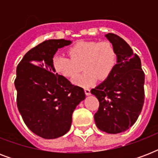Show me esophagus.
<instances>
[{"label": "esophagus", "mask_w": 158, "mask_h": 158, "mask_svg": "<svg viewBox=\"0 0 158 158\" xmlns=\"http://www.w3.org/2000/svg\"><path fill=\"white\" fill-rule=\"evenodd\" d=\"M84 93H85V94H86L87 96H88V95H90V94H91L90 89H88V88H86V89H84Z\"/></svg>", "instance_id": "esophagus-1"}]
</instances>
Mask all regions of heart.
I'll return each mask as SVG.
<instances>
[{"instance_id":"1","label":"heart","mask_w":158,"mask_h":158,"mask_svg":"<svg viewBox=\"0 0 158 158\" xmlns=\"http://www.w3.org/2000/svg\"><path fill=\"white\" fill-rule=\"evenodd\" d=\"M69 56L56 55L52 65L57 74L72 79L78 74L83 64L84 74L76 77L74 83L88 88L98 79L105 80L110 76L116 64L115 48L108 41H82L68 50Z\"/></svg>"}]
</instances>
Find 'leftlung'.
Returning a JSON list of instances; mask_svg holds the SVG:
<instances>
[{"label": "left lung", "mask_w": 158, "mask_h": 158, "mask_svg": "<svg viewBox=\"0 0 158 158\" xmlns=\"http://www.w3.org/2000/svg\"><path fill=\"white\" fill-rule=\"evenodd\" d=\"M115 48L117 63L110 76L91 90L99 101L97 127L108 134L127 130L137 120L144 102V72L130 45L114 33L106 34Z\"/></svg>", "instance_id": "left-lung-1"}]
</instances>
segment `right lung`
I'll list each match as a JSON object with an SVG mask.
<instances>
[{
	"mask_svg": "<svg viewBox=\"0 0 158 158\" xmlns=\"http://www.w3.org/2000/svg\"><path fill=\"white\" fill-rule=\"evenodd\" d=\"M70 43L64 39L44 41L28 51L16 69L19 111L28 129L47 139L69 131L73 111L85 98L84 89L55 74V53Z\"/></svg>",
	"mask_w": 158,
	"mask_h": 158,
	"instance_id": "add662e5",
	"label": "right lung"
}]
</instances>
